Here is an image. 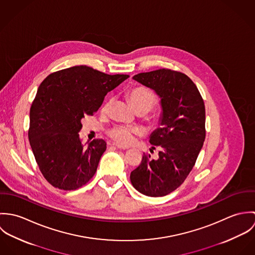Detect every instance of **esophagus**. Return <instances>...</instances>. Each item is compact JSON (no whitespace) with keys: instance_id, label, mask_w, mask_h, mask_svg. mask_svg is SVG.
I'll return each instance as SVG.
<instances>
[{"instance_id":"1","label":"esophagus","mask_w":255,"mask_h":255,"mask_svg":"<svg viewBox=\"0 0 255 255\" xmlns=\"http://www.w3.org/2000/svg\"><path fill=\"white\" fill-rule=\"evenodd\" d=\"M113 145L115 146V147H117V148H119V149H123V150H126V149H128V147H126V146L120 145V144H117V143H114Z\"/></svg>"}]
</instances>
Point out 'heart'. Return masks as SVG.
I'll return each instance as SVG.
<instances>
[{
	"mask_svg": "<svg viewBox=\"0 0 255 255\" xmlns=\"http://www.w3.org/2000/svg\"><path fill=\"white\" fill-rule=\"evenodd\" d=\"M128 98L137 113H148L157 103L155 94L144 87H136L129 91ZM113 99H108L102 105L101 111L108 113ZM139 133L138 128H131L124 126H117L109 130L110 137L121 145H129L133 142L134 136Z\"/></svg>",
	"mask_w": 255,
	"mask_h": 255,
	"instance_id": "obj_1",
	"label": "heart"
}]
</instances>
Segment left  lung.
Masks as SVG:
<instances>
[{
  "mask_svg": "<svg viewBox=\"0 0 255 255\" xmlns=\"http://www.w3.org/2000/svg\"><path fill=\"white\" fill-rule=\"evenodd\" d=\"M132 79L158 95L161 114L159 128L149 136V142L160 149L159 158L144 154L130 173V182L144 195L165 196L184 182L203 146L204 102L193 81L179 72L162 69L135 74Z\"/></svg>",
  "mask_w": 255,
  "mask_h": 255,
  "instance_id": "8db88e82",
  "label": "left lung"
}]
</instances>
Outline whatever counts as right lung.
Masks as SVG:
<instances>
[{
  "label": "right lung",
  "instance_id": "1",
  "mask_svg": "<svg viewBox=\"0 0 255 255\" xmlns=\"http://www.w3.org/2000/svg\"><path fill=\"white\" fill-rule=\"evenodd\" d=\"M128 77L77 66L51 73L39 85L28 138L42 175L53 186L73 190L94 176L107 144L94 139L84 147L78 134L81 120L97 112L107 93Z\"/></svg>",
  "mask_w": 255,
  "mask_h": 255
}]
</instances>
